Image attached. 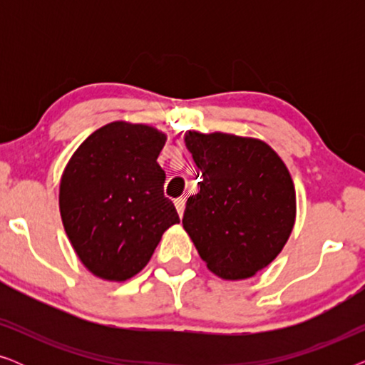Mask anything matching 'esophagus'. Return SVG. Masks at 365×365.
I'll use <instances>...</instances> for the list:
<instances>
[{"label": "esophagus", "mask_w": 365, "mask_h": 365, "mask_svg": "<svg viewBox=\"0 0 365 365\" xmlns=\"http://www.w3.org/2000/svg\"><path fill=\"white\" fill-rule=\"evenodd\" d=\"M174 206H176V211L179 216H182L184 214V207H186V199L184 197H178L176 201H174Z\"/></svg>", "instance_id": "esophagus-1"}]
</instances>
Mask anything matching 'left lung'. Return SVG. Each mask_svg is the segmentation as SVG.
Returning <instances> with one entry per match:
<instances>
[{
  "label": "left lung",
  "mask_w": 365,
  "mask_h": 365,
  "mask_svg": "<svg viewBox=\"0 0 365 365\" xmlns=\"http://www.w3.org/2000/svg\"><path fill=\"white\" fill-rule=\"evenodd\" d=\"M184 143L202 181L187 199L182 227L216 276H256L279 256L296 222L289 169L256 138L187 131Z\"/></svg>",
  "instance_id": "8db88e82"
}]
</instances>
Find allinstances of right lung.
Listing matches in <instances>:
<instances>
[{"label": "right lung", "mask_w": 365, "mask_h": 365, "mask_svg": "<svg viewBox=\"0 0 365 365\" xmlns=\"http://www.w3.org/2000/svg\"><path fill=\"white\" fill-rule=\"evenodd\" d=\"M166 134L114 121L81 143L59 182V212L79 261L104 281L124 282L146 267L163 234L179 222L164 197L158 156Z\"/></svg>", "instance_id": "add662e5"}]
</instances>
